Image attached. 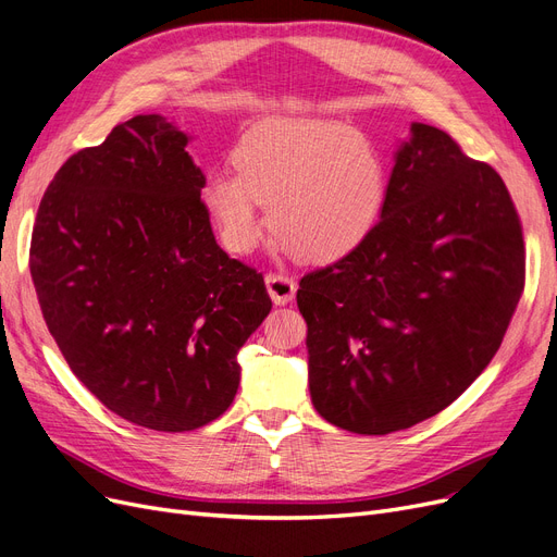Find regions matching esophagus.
<instances>
[{"label": "esophagus", "instance_id": "34e87169", "mask_svg": "<svg viewBox=\"0 0 557 557\" xmlns=\"http://www.w3.org/2000/svg\"><path fill=\"white\" fill-rule=\"evenodd\" d=\"M265 286H268V294H271L275 305H286L292 302L296 296V280L284 275V273H268L265 275Z\"/></svg>", "mask_w": 557, "mask_h": 557}]
</instances>
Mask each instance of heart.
Masks as SVG:
<instances>
[{
    "instance_id": "1",
    "label": "heart",
    "mask_w": 557,
    "mask_h": 557,
    "mask_svg": "<svg viewBox=\"0 0 557 557\" xmlns=\"http://www.w3.org/2000/svg\"><path fill=\"white\" fill-rule=\"evenodd\" d=\"M234 170L213 172L201 199L226 250L250 252L273 234L305 261H335L374 232L389 164L374 139L333 121H271L243 137Z\"/></svg>"
}]
</instances>
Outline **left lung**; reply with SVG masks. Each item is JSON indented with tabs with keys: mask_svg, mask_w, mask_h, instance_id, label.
I'll return each instance as SVG.
<instances>
[{
	"mask_svg": "<svg viewBox=\"0 0 557 557\" xmlns=\"http://www.w3.org/2000/svg\"><path fill=\"white\" fill-rule=\"evenodd\" d=\"M381 220L356 250L302 275L319 416L385 436L441 413L503 344L525 286L507 185L445 131L413 123Z\"/></svg>",
	"mask_w": 557,
	"mask_h": 557,
	"instance_id": "1",
	"label": "left lung"
}]
</instances>
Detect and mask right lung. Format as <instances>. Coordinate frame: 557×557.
Segmentation results:
<instances>
[{"label": "right lung", "mask_w": 557, "mask_h": 557, "mask_svg": "<svg viewBox=\"0 0 557 557\" xmlns=\"http://www.w3.org/2000/svg\"><path fill=\"white\" fill-rule=\"evenodd\" d=\"M185 144L160 114L119 123L61 164L29 245L71 372L112 413L174 434L232 406L236 356L273 307L263 275L215 243Z\"/></svg>", "instance_id": "obj_1"}]
</instances>
